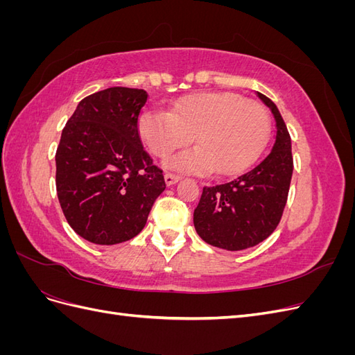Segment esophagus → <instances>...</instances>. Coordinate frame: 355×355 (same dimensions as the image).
<instances>
[{"mask_svg":"<svg viewBox=\"0 0 355 355\" xmlns=\"http://www.w3.org/2000/svg\"><path fill=\"white\" fill-rule=\"evenodd\" d=\"M164 180H166V184L170 187V185H175L176 182H179L180 176L175 175V173H166L164 175Z\"/></svg>","mask_w":355,"mask_h":355,"instance_id":"obj_1","label":"esophagus"}]
</instances>
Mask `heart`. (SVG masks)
<instances>
[{"mask_svg":"<svg viewBox=\"0 0 355 355\" xmlns=\"http://www.w3.org/2000/svg\"><path fill=\"white\" fill-rule=\"evenodd\" d=\"M142 142L155 157H167L188 145L197 148L166 159V166L191 173L231 176L257 158L270 133V116L261 103L240 94L202 92L170 106V112L146 108L137 120Z\"/></svg>","mask_w":355,"mask_h":355,"instance_id":"heart-1","label":"heart"}]
</instances>
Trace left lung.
<instances>
[{"label":"left lung","mask_w":355,"mask_h":355,"mask_svg":"<svg viewBox=\"0 0 355 355\" xmlns=\"http://www.w3.org/2000/svg\"><path fill=\"white\" fill-rule=\"evenodd\" d=\"M275 118L271 151L244 175L227 184L204 187L194 227L210 245L237 252L270 237L280 223L293 173L292 141L275 103L257 92Z\"/></svg>","instance_id":"1"}]
</instances>
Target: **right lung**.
<instances>
[{"mask_svg":"<svg viewBox=\"0 0 355 355\" xmlns=\"http://www.w3.org/2000/svg\"><path fill=\"white\" fill-rule=\"evenodd\" d=\"M142 89L110 87L84 98L63 127L56 151V191L80 237L112 245L145 227L166 189L163 170L145 151L137 120Z\"/></svg>","mask_w":355,"mask_h":355,"instance_id":"add662e5","label":"right lung"}]
</instances>
